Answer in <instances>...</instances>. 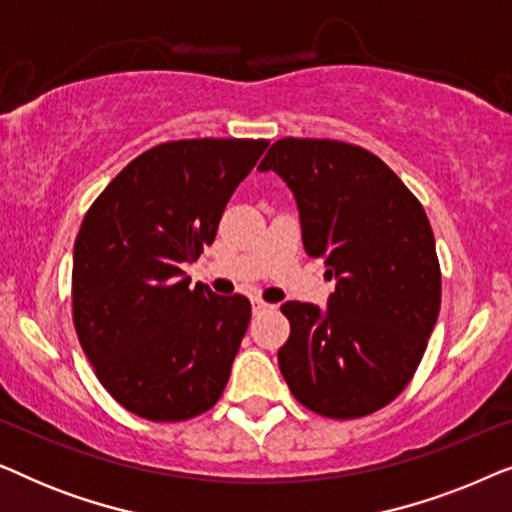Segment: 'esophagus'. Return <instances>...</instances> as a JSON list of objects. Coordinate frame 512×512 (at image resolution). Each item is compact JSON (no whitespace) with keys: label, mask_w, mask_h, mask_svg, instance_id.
<instances>
[{"label":"esophagus","mask_w":512,"mask_h":512,"mask_svg":"<svg viewBox=\"0 0 512 512\" xmlns=\"http://www.w3.org/2000/svg\"><path fill=\"white\" fill-rule=\"evenodd\" d=\"M251 307H254V312H265V310H272L270 303H265L261 298H251Z\"/></svg>","instance_id":"obj_1"}]
</instances>
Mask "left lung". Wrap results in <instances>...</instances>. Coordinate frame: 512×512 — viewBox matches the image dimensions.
I'll use <instances>...</instances> for the list:
<instances>
[{
	"label": "left lung",
	"instance_id": "8db88e82",
	"mask_svg": "<svg viewBox=\"0 0 512 512\" xmlns=\"http://www.w3.org/2000/svg\"><path fill=\"white\" fill-rule=\"evenodd\" d=\"M258 170L291 188L303 247L335 277L326 310L282 305L291 335L279 370L317 415H370L408 387L440 312L424 207L380 158L333 139H279Z\"/></svg>",
	"mask_w": 512,
	"mask_h": 512
}]
</instances>
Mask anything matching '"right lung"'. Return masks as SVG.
Returning <instances> with one entry per match:
<instances>
[{"label": "right lung", "mask_w": 512, "mask_h": 512, "mask_svg": "<svg viewBox=\"0 0 512 512\" xmlns=\"http://www.w3.org/2000/svg\"><path fill=\"white\" fill-rule=\"evenodd\" d=\"M268 139H181L114 177L74 242L79 342L102 387L135 415L181 422L226 389L251 303L181 270L212 244L226 202Z\"/></svg>", "instance_id": "1"}]
</instances>
